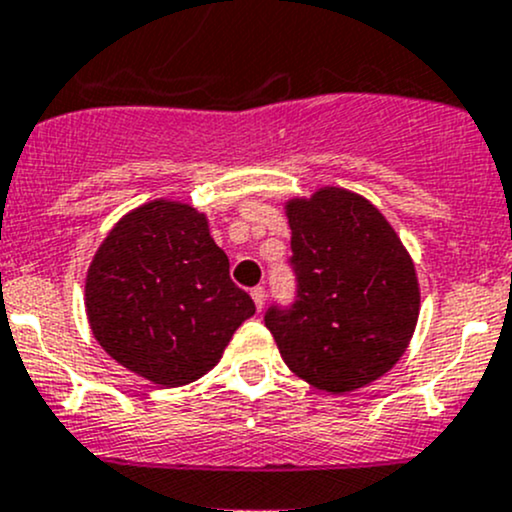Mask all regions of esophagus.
<instances>
[{
	"instance_id": "1",
	"label": "esophagus",
	"mask_w": 512,
	"mask_h": 512,
	"mask_svg": "<svg viewBox=\"0 0 512 512\" xmlns=\"http://www.w3.org/2000/svg\"><path fill=\"white\" fill-rule=\"evenodd\" d=\"M251 298H254L256 308L261 310V308H263V303H266V288H263V286H256V288H251Z\"/></svg>"
}]
</instances>
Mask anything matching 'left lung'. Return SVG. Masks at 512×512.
Instances as JSON below:
<instances>
[{
	"mask_svg": "<svg viewBox=\"0 0 512 512\" xmlns=\"http://www.w3.org/2000/svg\"><path fill=\"white\" fill-rule=\"evenodd\" d=\"M295 300L263 315L283 362L323 392H352L397 365L419 318L412 256L374 204L340 187L286 204Z\"/></svg>",
	"mask_w": 512,
	"mask_h": 512,
	"instance_id": "1",
	"label": "left lung"
}]
</instances>
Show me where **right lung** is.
<instances>
[{
  "label": "right lung",
  "mask_w": 512,
  "mask_h": 512,
  "mask_svg": "<svg viewBox=\"0 0 512 512\" xmlns=\"http://www.w3.org/2000/svg\"><path fill=\"white\" fill-rule=\"evenodd\" d=\"M86 313L115 362L160 387H182L217 365L256 305L229 278L207 217L155 199L125 214L100 244Z\"/></svg>",
  "instance_id": "right-lung-1"
}]
</instances>
